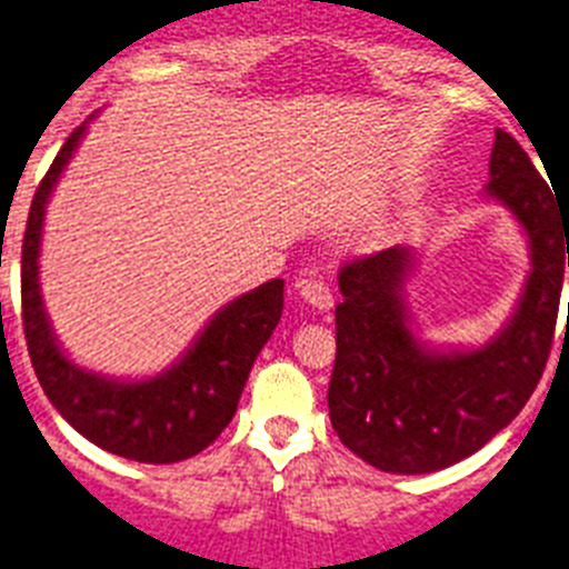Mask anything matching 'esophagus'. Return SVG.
Listing matches in <instances>:
<instances>
[{
    "mask_svg": "<svg viewBox=\"0 0 569 569\" xmlns=\"http://www.w3.org/2000/svg\"><path fill=\"white\" fill-rule=\"evenodd\" d=\"M298 292H300V298L307 300L309 307H316V309H330L332 307L330 286L321 283V280L303 277V280H298Z\"/></svg>",
    "mask_w": 569,
    "mask_h": 569,
    "instance_id": "1",
    "label": "esophagus"
}]
</instances>
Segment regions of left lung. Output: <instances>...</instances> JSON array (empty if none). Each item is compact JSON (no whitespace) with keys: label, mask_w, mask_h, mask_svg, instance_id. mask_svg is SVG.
<instances>
[{"label":"left lung","mask_w":569,"mask_h":569,"mask_svg":"<svg viewBox=\"0 0 569 569\" xmlns=\"http://www.w3.org/2000/svg\"><path fill=\"white\" fill-rule=\"evenodd\" d=\"M485 192L526 230L532 271L511 321L482 348L441 353L418 341L403 298L412 248H386L339 271L327 406L341 445L386 473H432L482 450L547 368L569 266V216L506 131L493 140Z\"/></svg>","instance_id":"1"}]
</instances>
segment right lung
I'll list each match as a JSON object with an SVG mask.
<instances>
[{"label": "right lung", "mask_w": 569, "mask_h": 569, "mask_svg": "<svg viewBox=\"0 0 569 569\" xmlns=\"http://www.w3.org/2000/svg\"><path fill=\"white\" fill-rule=\"evenodd\" d=\"M87 122L69 133L34 192L22 239V330L46 397L67 423L101 450L146 465H172L210 447L228 427L253 359L283 312V280L239 295L210 318L180 362L149 380L124 382L78 368L60 350L46 318L37 257L46 201L84 137Z\"/></svg>", "instance_id": "obj_1"}]
</instances>
